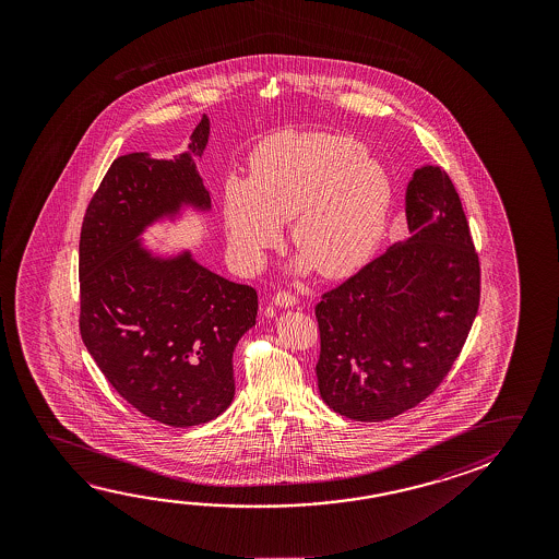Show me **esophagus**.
Returning <instances> with one entry per match:
<instances>
[{
	"label": "esophagus",
	"instance_id": "34e87169",
	"mask_svg": "<svg viewBox=\"0 0 559 559\" xmlns=\"http://www.w3.org/2000/svg\"><path fill=\"white\" fill-rule=\"evenodd\" d=\"M273 300H275L276 306H281V308H293L294 304L298 302L296 294L288 293V290H278Z\"/></svg>",
	"mask_w": 559,
	"mask_h": 559
}]
</instances>
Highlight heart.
<instances>
[{"mask_svg": "<svg viewBox=\"0 0 559 559\" xmlns=\"http://www.w3.org/2000/svg\"><path fill=\"white\" fill-rule=\"evenodd\" d=\"M392 185L355 140L325 132H278L257 146L246 183L226 192L231 248L249 266L281 241V222L320 275L345 276L367 261L384 231Z\"/></svg>", "mask_w": 559, "mask_h": 559, "instance_id": "obj_1", "label": "heart"}]
</instances>
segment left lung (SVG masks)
<instances>
[{
  "label": "left lung",
  "mask_w": 559,
  "mask_h": 559,
  "mask_svg": "<svg viewBox=\"0 0 559 559\" xmlns=\"http://www.w3.org/2000/svg\"><path fill=\"white\" fill-rule=\"evenodd\" d=\"M412 236L316 306L323 402L355 421H385L427 400L476 320L481 266L449 175L427 165L407 187Z\"/></svg>",
  "instance_id": "8db88e82"
}]
</instances>
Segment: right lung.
Listing matches in <instances>:
<instances>
[{
  "instance_id": "1",
  "label": "right lung",
  "mask_w": 559,
  "mask_h": 559,
  "mask_svg": "<svg viewBox=\"0 0 559 559\" xmlns=\"http://www.w3.org/2000/svg\"><path fill=\"white\" fill-rule=\"evenodd\" d=\"M209 134L204 115L191 154L201 156ZM191 154L117 157L80 236L83 343L134 409L169 427L202 425L228 409L234 348L257 318L255 288L214 275L191 255L157 261L138 246V234L181 202L211 206Z\"/></svg>"
}]
</instances>
